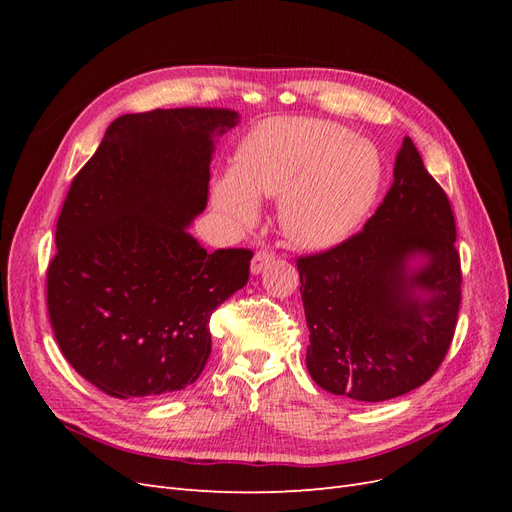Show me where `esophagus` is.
Returning <instances> with one entry per match:
<instances>
[{"label": "esophagus", "instance_id": "esophagus-1", "mask_svg": "<svg viewBox=\"0 0 512 512\" xmlns=\"http://www.w3.org/2000/svg\"><path fill=\"white\" fill-rule=\"evenodd\" d=\"M271 260H273V254L271 252H256V256L252 258V265H250V271H252V275H260L262 271H265L269 265H271Z\"/></svg>", "mask_w": 512, "mask_h": 512}]
</instances>
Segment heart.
<instances>
[{
    "instance_id": "b5f03b06",
    "label": "heart",
    "mask_w": 512,
    "mask_h": 512,
    "mask_svg": "<svg viewBox=\"0 0 512 512\" xmlns=\"http://www.w3.org/2000/svg\"><path fill=\"white\" fill-rule=\"evenodd\" d=\"M382 177V158L369 141L331 121L277 117L243 138L235 170L215 181L211 200L232 226L250 228L258 198H280L286 237L305 250H327L361 226Z\"/></svg>"
}]
</instances>
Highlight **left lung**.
<instances>
[{
  "label": "left lung",
  "mask_w": 512,
  "mask_h": 512,
  "mask_svg": "<svg viewBox=\"0 0 512 512\" xmlns=\"http://www.w3.org/2000/svg\"><path fill=\"white\" fill-rule=\"evenodd\" d=\"M455 237L451 203L406 136L391 190L363 232L297 260L305 365L320 389L386 401L436 374L461 303Z\"/></svg>",
  "instance_id": "1"
}]
</instances>
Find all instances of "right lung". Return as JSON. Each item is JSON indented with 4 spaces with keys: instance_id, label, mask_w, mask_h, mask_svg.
Returning <instances> with one entry per match:
<instances>
[{
    "instance_id": "1",
    "label": "right lung",
    "mask_w": 512,
    "mask_h": 512,
    "mask_svg": "<svg viewBox=\"0 0 512 512\" xmlns=\"http://www.w3.org/2000/svg\"><path fill=\"white\" fill-rule=\"evenodd\" d=\"M230 108L117 117L74 177L46 273L55 339L79 374L117 399L181 391L211 354L213 309L250 277V250L209 254L190 226L207 207Z\"/></svg>"
}]
</instances>
